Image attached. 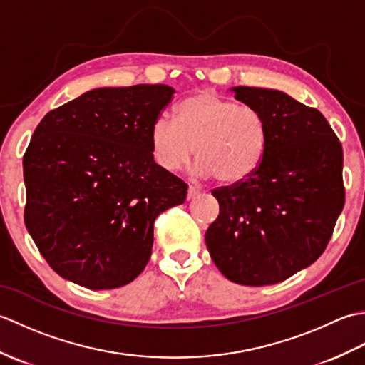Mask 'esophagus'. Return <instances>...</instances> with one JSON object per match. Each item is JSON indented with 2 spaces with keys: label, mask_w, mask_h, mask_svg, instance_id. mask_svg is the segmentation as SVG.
Wrapping results in <instances>:
<instances>
[{
  "label": "esophagus",
  "mask_w": 365,
  "mask_h": 365,
  "mask_svg": "<svg viewBox=\"0 0 365 365\" xmlns=\"http://www.w3.org/2000/svg\"><path fill=\"white\" fill-rule=\"evenodd\" d=\"M199 195H200V190H199V188H196V187H190V188H188V196H187L188 200L197 197Z\"/></svg>",
  "instance_id": "1"
}]
</instances>
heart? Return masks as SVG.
<instances>
[{
    "mask_svg": "<svg viewBox=\"0 0 365 365\" xmlns=\"http://www.w3.org/2000/svg\"><path fill=\"white\" fill-rule=\"evenodd\" d=\"M175 118V122L161 118L150 128L152 155L161 169L174 173L196 152L199 175L235 185L262 165L268 128L255 108L204 89L185 98Z\"/></svg>",
    "mask_w": 365,
    "mask_h": 365,
    "instance_id": "obj_1",
    "label": "heart"
}]
</instances>
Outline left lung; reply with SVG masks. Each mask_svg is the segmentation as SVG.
<instances>
[{"mask_svg":"<svg viewBox=\"0 0 365 365\" xmlns=\"http://www.w3.org/2000/svg\"><path fill=\"white\" fill-rule=\"evenodd\" d=\"M232 92L262 113L268 147L250 178L212 191L220 215L205 243L229 281L273 285L312 265L327 247L345 202L344 152L315 108L276 89Z\"/></svg>","mask_w":365,"mask_h":365,"instance_id":"obj_1","label":"left lung"}]
</instances>
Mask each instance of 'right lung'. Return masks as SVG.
Returning <instances> with one entry per match:
<instances>
[{"instance_id":"1","label":"right lung","mask_w":365,"mask_h":365,"mask_svg":"<svg viewBox=\"0 0 365 365\" xmlns=\"http://www.w3.org/2000/svg\"><path fill=\"white\" fill-rule=\"evenodd\" d=\"M174 89L98 88L38 123L23 157L25 224L48 265L91 290L127 285L150 259L153 222L187 199L161 169L150 128Z\"/></svg>"}]
</instances>
